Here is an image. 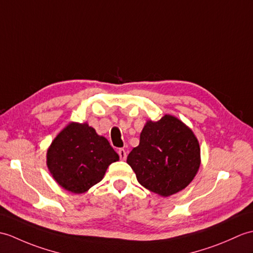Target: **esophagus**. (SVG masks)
Here are the masks:
<instances>
[{"instance_id":"obj_1","label":"esophagus","mask_w":253,"mask_h":253,"mask_svg":"<svg viewBox=\"0 0 253 253\" xmlns=\"http://www.w3.org/2000/svg\"><path fill=\"white\" fill-rule=\"evenodd\" d=\"M119 155H120V158L121 160H123V161H125L126 160V157H127V153H126V151L124 150V149H119Z\"/></svg>"}]
</instances>
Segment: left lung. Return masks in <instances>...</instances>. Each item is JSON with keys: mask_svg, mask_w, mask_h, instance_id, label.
Here are the masks:
<instances>
[{"mask_svg": "<svg viewBox=\"0 0 253 253\" xmlns=\"http://www.w3.org/2000/svg\"><path fill=\"white\" fill-rule=\"evenodd\" d=\"M127 163L141 185L167 197L183 190L195 177L201 149L189 127L177 117L165 115L146 123Z\"/></svg>", "mask_w": 253, "mask_h": 253, "instance_id": "obj_1", "label": "left lung"}]
</instances>
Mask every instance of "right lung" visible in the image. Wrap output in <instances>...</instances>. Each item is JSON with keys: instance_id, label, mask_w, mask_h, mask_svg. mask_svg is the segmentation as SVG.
I'll use <instances>...</instances> for the list:
<instances>
[{"instance_id": "add662e5", "label": "right lung", "mask_w": 253, "mask_h": 253, "mask_svg": "<svg viewBox=\"0 0 253 253\" xmlns=\"http://www.w3.org/2000/svg\"><path fill=\"white\" fill-rule=\"evenodd\" d=\"M119 158L109 141L92 127L71 123L52 141L47 166L58 184L81 194L101 181L109 165Z\"/></svg>"}]
</instances>
